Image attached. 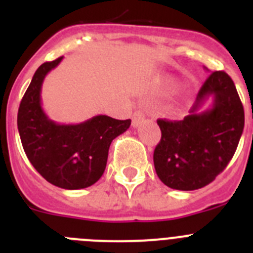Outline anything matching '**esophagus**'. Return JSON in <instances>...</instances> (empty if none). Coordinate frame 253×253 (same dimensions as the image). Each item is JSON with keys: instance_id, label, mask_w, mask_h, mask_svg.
I'll return each instance as SVG.
<instances>
[{"instance_id": "esophagus-1", "label": "esophagus", "mask_w": 253, "mask_h": 253, "mask_svg": "<svg viewBox=\"0 0 253 253\" xmlns=\"http://www.w3.org/2000/svg\"><path fill=\"white\" fill-rule=\"evenodd\" d=\"M144 118H146V115H144V113L142 110L134 111L133 116H131V125H133V128H138L143 123Z\"/></svg>"}]
</instances>
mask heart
<instances>
[{"label":"heart","mask_w":253,"mask_h":253,"mask_svg":"<svg viewBox=\"0 0 253 253\" xmlns=\"http://www.w3.org/2000/svg\"><path fill=\"white\" fill-rule=\"evenodd\" d=\"M178 84H178V81L176 80V78L167 77V78H165V80H163L162 84H161V88H162L165 92H169V91L176 90V88L178 87Z\"/></svg>","instance_id":"heart-1"}]
</instances>
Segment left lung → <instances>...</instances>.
I'll list each match as a JSON object with an SVG mask.
<instances>
[{"instance_id": "obj_1", "label": "left lung", "mask_w": 253, "mask_h": 253, "mask_svg": "<svg viewBox=\"0 0 253 253\" xmlns=\"http://www.w3.org/2000/svg\"><path fill=\"white\" fill-rule=\"evenodd\" d=\"M209 98L212 106L203 111ZM189 113L184 120H157L162 137L153 153L160 180L182 191L207 186L227 167L245 126L236 86L222 71L208 77Z\"/></svg>"}]
</instances>
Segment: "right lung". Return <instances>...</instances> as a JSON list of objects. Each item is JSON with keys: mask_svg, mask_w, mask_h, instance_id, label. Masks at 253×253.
Returning a JSON list of instances; mask_svg holds the SVG:
<instances>
[{"mask_svg": "<svg viewBox=\"0 0 253 253\" xmlns=\"http://www.w3.org/2000/svg\"><path fill=\"white\" fill-rule=\"evenodd\" d=\"M62 59L37 69L20 102L17 129L26 157L40 175L60 189L78 190L100 180L111 142L128 130L131 120L96 115L80 124H59L49 119L42 106V86Z\"/></svg>", "mask_w": 253, "mask_h": 253, "instance_id": "right-lung-1", "label": "right lung"}]
</instances>
